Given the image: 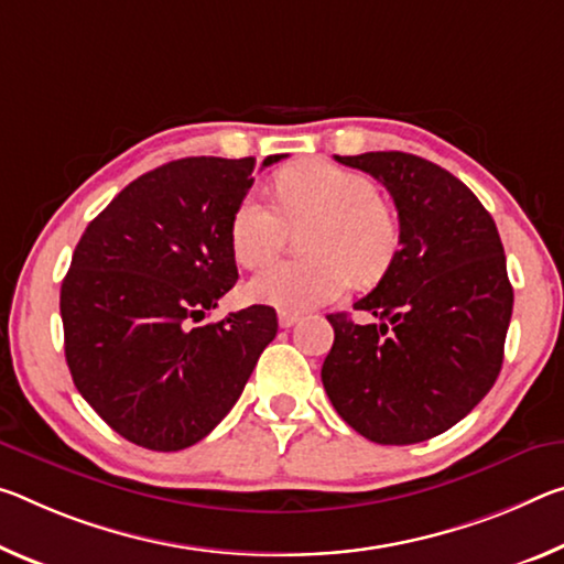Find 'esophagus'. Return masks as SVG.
I'll use <instances>...</instances> for the list:
<instances>
[{
	"instance_id": "1",
	"label": "esophagus",
	"mask_w": 564,
	"mask_h": 564,
	"mask_svg": "<svg viewBox=\"0 0 564 564\" xmlns=\"http://www.w3.org/2000/svg\"><path fill=\"white\" fill-rule=\"evenodd\" d=\"M296 321H299V314H289V311H281V314H279L281 328H291L293 324H296Z\"/></svg>"
}]
</instances>
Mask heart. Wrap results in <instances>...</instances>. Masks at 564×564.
I'll list each match as a JSON object with an SVG mask.
<instances>
[{
  "mask_svg": "<svg viewBox=\"0 0 564 564\" xmlns=\"http://www.w3.org/2000/svg\"><path fill=\"white\" fill-rule=\"evenodd\" d=\"M275 200L248 193L230 216V248L240 265L271 261L289 228L314 223L306 238L308 261H279L248 281L256 303L303 314L348 291L351 281L377 283L399 250V223L377 198L369 177L326 160L283 167L275 175Z\"/></svg>",
  "mask_w": 564,
  "mask_h": 564,
  "instance_id": "heart-1",
  "label": "heart"
}]
</instances>
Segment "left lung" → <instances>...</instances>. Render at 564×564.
Segmentation results:
<instances>
[{
	"label": "left lung",
	"mask_w": 564,
	"mask_h": 564,
	"mask_svg": "<svg viewBox=\"0 0 564 564\" xmlns=\"http://www.w3.org/2000/svg\"><path fill=\"white\" fill-rule=\"evenodd\" d=\"M394 198V263L354 303L379 324L330 314L334 346L321 369L344 422L377 444L446 432L495 387L512 318V283L497 226L449 170L409 153L336 155Z\"/></svg>",
	"instance_id": "8db88e82"
}]
</instances>
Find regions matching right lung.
Segmentation results:
<instances>
[{
	"label": "right lung",
	"instance_id": "right-lung-1",
	"mask_svg": "<svg viewBox=\"0 0 564 564\" xmlns=\"http://www.w3.org/2000/svg\"><path fill=\"white\" fill-rule=\"evenodd\" d=\"M253 167V158L203 155L140 175L85 228L62 281L75 387L145 449L177 452L208 436L279 330L271 306L198 326L238 281L230 216Z\"/></svg>",
	"mask_w": 564,
	"mask_h": 564
}]
</instances>
